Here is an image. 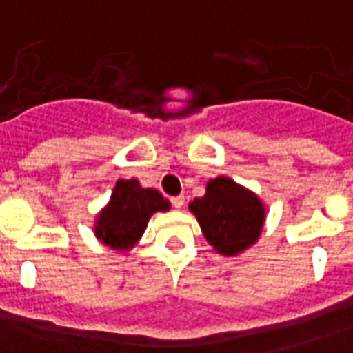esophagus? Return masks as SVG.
<instances>
[{
  "label": "esophagus",
  "mask_w": 353,
  "mask_h": 353,
  "mask_svg": "<svg viewBox=\"0 0 353 353\" xmlns=\"http://www.w3.org/2000/svg\"><path fill=\"white\" fill-rule=\"evenodd\" d=\"M171 203H173L174 208L184 207V195H176V197H171Z\"/></svg>",
  "instance_id": "esophagus-1"
}]
</instances>
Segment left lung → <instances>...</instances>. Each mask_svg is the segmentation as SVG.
<instances>
[{
    "mask_svg": "<svg viewBox=\"0 0 353 353\" xmlns=\"http://www.w3.org/2000/svg\"><path fill=\"white\" fill-rule=\"evenodd\" d=\"M208 244L222 256H236L258 243L265 223V205L248 188L230 176L208 180L203 197L188 205Z\"/></svg>",
    "mask_w": 353,
    "mask_h": 353,
    "instance_id": "left-lung-1",
    "label": "left lung"
}]
</instances>
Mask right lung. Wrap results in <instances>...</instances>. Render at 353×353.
I'll return each instance as SVG.
<instances>
[{"label": "right lung", "mask_w": 353, "mask_h": 353, "mask_svg": "<svg viewBox=\"0 0 353 353\" xmlns=\"http://www.w3.org/2000/svg\"><path fill=\"white\" fill-rule=\"evenodd\" d=\"M169 208L171 203L158 190L143 188L135 179H120L109 203L95 218L94 233L110 250H131L145 233L150 216Z\"/></svg>", "instance_id": "right-lung-1"}]
</instances>
